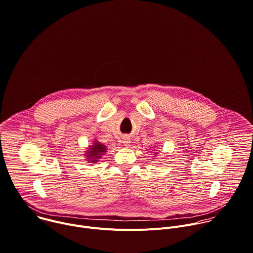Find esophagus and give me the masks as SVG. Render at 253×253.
Masks as SVG:
<instances>
[{"label":"esophagus","mask_w":253,"mask_h":253,"mask_svg":"<svg viewBox=\"0 0 253 253\" xmlns=\"http://www.w3.org/2000/svg\"><path fill=\"white\" fill-rule=\"evenodd\" d=\"M124 143H125V146L128 147V146H129V143H130V141H129V139H125Z\"/></svg>","instance_id":"1"}]
</instances>
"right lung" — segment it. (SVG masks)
Wrapping results in <instances>:
<instances>
[{
  "instance_id": "1",
  "label": "right lung",
  "mask_w": 253,
  "mask_h": 253,
  "mask_svg": "<svg viewBox=\"0 0 253 253\" xmlns=\"http://www.w3.org/2000/svg\"><path fill=\"white\" fill-rule=\"evenodd\" d=\"M107 151V146L102 144L101 142L95 140L93 142V144L89 147V149L87 150L85 156L87 158L88 162H92V163H96L101 157L102 155Z\"/></svg>"
}]
</instances>
